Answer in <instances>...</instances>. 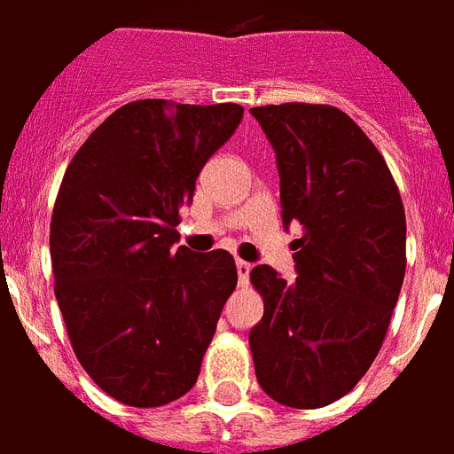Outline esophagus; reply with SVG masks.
Instances as JSON below:
<instances>
[{"label": "esophagus", "instance_id": "1", "mask_svg": "<svg viewBox=\"0 0 454 454\" xmlns=\"http://www.w3.org/2000/svg\"><path fill=\"white\" fill-rule=\"evenodd\" d=\"M250 270H253V264L246 262V260H237V271H239V281L241 284H248Z\"/></svg>", "mask_w": 454, "mask_h": 454}]
</instances>
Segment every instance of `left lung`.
Here are the masks:
<instances>
[{"label": "left lung", "instance_id": "left-lung-1", "mask_svg": "<svg viewBox=\"0 0 454 454\" xmlns=\"http://www.w3.org/2000/svg\"><path fill=\"white\" fill-rule=\"evenodd\" d=\"M277 152L281 217L302 224L297 278L250 271L264 300L248 335L277 403L324 408L349 394L382 347L405 274V210L371 137L330 105L253 107Z\"/></svg>", "mask_w": 454, "mask_h": 454}]
</instances>
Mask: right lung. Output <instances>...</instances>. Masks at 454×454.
<instances>
[{
	"mask_svg": "<svg viewBox=\"0 0 454 454\" xmlns=\"http://www.w3.org/2000/svg\"><path fill=\"white\" fill-rule=\"evenodd\" d=\"M241 117L234 103L136 100L65 170L51 217L56 300L83 371L121 403L184 396L237 288L227 250L173 244L199 173Z\"/></svg>",
	"mask_w": 454,
	"mask_h": 454,
	"instance_id": "right-lung-1",
	"label": "right lung"
}]
</instances>
